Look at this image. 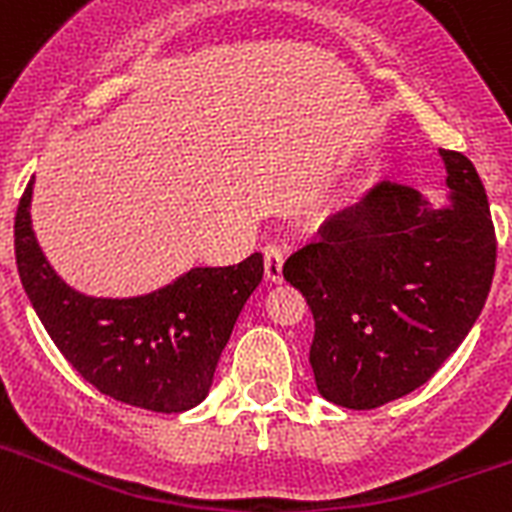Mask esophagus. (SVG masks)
Returning a JSON list of instances; mask_svg holds the SVG:
<instances>
[{"label":"esophagus","instance_id":"1","mask_svg":"<svg viewBox=\"0 0 512 512\" xmlns=\"http://www.w3.org/2000/svg\"><path fill=\"white\" fill-rule=\"evenodd\" d=\"M282 266H284V248L279 243L264 246V269L269 282H282Z\"/></svg>","mask_w":512,"mask_h":512}]
</instances>
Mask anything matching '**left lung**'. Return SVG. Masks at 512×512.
Listing matches in <instances>:
<instances>
[{
    "label": "left lung",
    "mask_w": 512,
    "mask_h": 512,
    "mask_svg": "<svg viewBox=\"0 0 512 512\" xmlns=\"http://www.w3.org/2000/svg\"><path fill=\"white\" fill-rule=\"evenodd\" d=\"M441 156L449 210L428 212L413 187L382 182L284 264L315 320V384L341 408L374 410L418 390L490 295L497 238L485 187L464 153Z\"/></svg>",
    "instance_id": "left-lung-1"
}]
</instances>
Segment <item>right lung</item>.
<instances>
[{"label":"right lung","instance_id":"add662e5","mask_svg":"<svg viewBox=\"0 0 512 512\" xmlns=\"http://www.w3.org/2000/svg\"><path fill=\"white\" fill-rule=\"evenodd\" d=\"M33 179L15 217L22 287L56 348L102 395L153 413H182L205 400L233 325L264 277V256L187 277L133 300L74 292L45 261L30 225Z\"/></svg>","mask_w":512,"mask_h":512}]
</instances>
